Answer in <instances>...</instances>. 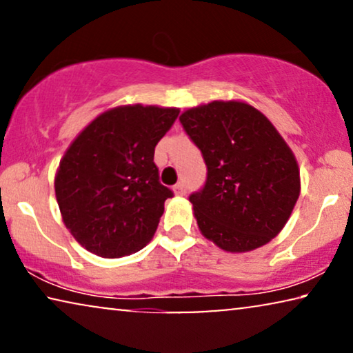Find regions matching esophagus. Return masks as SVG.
Segmentation results:
<instances>
[{
	"label": "esophagus",
	"mask_w": 353,
	"mask_h": 353,
	"mask_svg": "<svg viewBox=\"0 0 353 353\" xmlns=\"http://www.w3.org/2000/svg\"><path fill=\"white\" fill-rule=\"evenodd\" d=\"M173 191H175V194H178V196L186 194V186H185V183H178V185H175V188H173Z\"/></svg>",
	"instance_id": "esophagus-1"
}]
</instances>
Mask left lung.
<instances>
[{"instance_id":"left-lung-1","label":"left lung","mask_w":353,"mask_h":353,"mask_svg":"<svg viewBox=\"0 0 353 353\" xmlns=\"http://www.w3.org/2000/svg\"><path fill=\"white\" fill-rule=\"evenodd\" d=\"M180 122L207 165L190 201L201 233L228 252H248L284 228L301 194L296 157L272 122L241 101L188 109Z\"/></svg>"}]
</instances>
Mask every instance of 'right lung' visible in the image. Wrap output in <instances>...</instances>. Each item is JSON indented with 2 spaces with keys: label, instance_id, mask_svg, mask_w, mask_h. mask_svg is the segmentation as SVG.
<instances>
[{
  "label": "right lung",
  "instance_id": "right-lung-1",
  "mask_svg": "<svg viewBox=\"0 0 353 353\" xmlns=\"http://www.w3.org/2000/svg\"><path fill=\"white\" fill-rule=\"evenodd\" d=\"M180 109L120 105L96 117L67 149L54 190L62 220L86 250L117 259L156 233L172 190L159 181L154 149Z\"/></svg>",
  "mask_w": 353,
  "mask_h": 353
}]
</instances>
